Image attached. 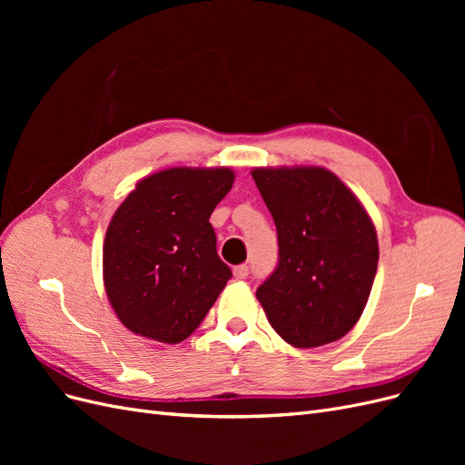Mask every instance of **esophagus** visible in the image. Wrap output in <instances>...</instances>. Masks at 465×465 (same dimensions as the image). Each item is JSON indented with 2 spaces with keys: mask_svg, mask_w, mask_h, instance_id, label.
Listing matches in <instances>:
<instances>
[{
  "mask_svg": "<svg viewBox=\"0 0 465 465\" xmlns=\"http://www.w3.org/2000/svg\"><path fill=\"white\" fill-rule=\"evenodd\" d=\"M232 273H234V277L236 279H246L248 275H250V270H248V265H236L234 270H232Z\"/></svg>",
  "mask_w": 465,
  "mask_h": 465,
  "instance_id": "esophagus-1",
  "label": "esophagus"
}]
</instances>
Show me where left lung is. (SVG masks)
<instances>
[{"label": "left lung", "mask_w": 465, "mask_h": 465, "mask_svg": "<svg viewBox=\"0 0 465 465\" xmlns=\"http://www.w3.org/2000/svg\"><path fill=\"white\" fill-rule=\"evenodd\" d=\"M277 229L279 263L258 287L272 328L292 347H320L359 322L374 283L378 238L367 211L322 166L254 168Z\"/></svg>", "instance_id": "left-lung-1"}]
</instances>
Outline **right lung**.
<instances>
[{
	"label": "right lung",
	"mask_w": 465,
	"mask_h": 465,
	"mask_svg": "<svg viewBox=\"0 0 465 465\" xmlns=\"http://www.w3.org/2000/svg\"><path fill=\"white\" fill-rule=\"evenodd\" d=\"M234 173L176 166L137 182L112 217L104 246V289L130 331L180 343L200 326L231 279L209 217Z\"/></svg>",
	"instance_id": "right-lung-1"
}]
</instances>
